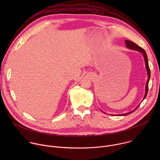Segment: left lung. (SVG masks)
<instances>
[{"label":"left lung","instance_id":"1","mask_svg":"<svg viewBox=\"0 0 160 160\" xmlns=\"http://www.w3.org/2000/svg\"><path fill=\"white\" fill-rule=\"evenodd\" d=\"M125 44H126V48H127L128 49H130V50H133V51H139L140 52H141L144 56V61H145V66H146V71H147V73H148V80H147V82H146V89H145V95H144V97L143 98V100L146 98L147 94H148V83H149V81L150 80V77H151V72H150V69H149V64H148V56H147V54H146V51L141 47L138 46V45H137L136 43H135L134 42H132V41H130V40H125ZM142 100V101H143ZM140 104L135 108L133 111H130L128 112H127V113H124V114H120V115H114V116H125V115H128V114H130L132 112H133L135 109H138V108L140 106ZM103 112V111H102ZM106 113V112H104Z\"/></svg>","mask_w":160,"mask_h":160}]
</instances>
